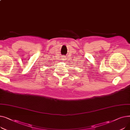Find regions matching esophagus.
Wrapping results in <instances>:
<instances>
[{
	"label": "esophagus",
	"instance_id": "esophagus-1",
	"mask_svg": "<svg viewBox=\"0 0 130 130\" xmlns=\"http://www.w3.org/2000/svg\"><path fill=\"white\" fill-rule=\"evenodd\" d=\"M62 58H63V60H65L66 59V57H65V56H64V55L63 56H62Z\"/></svg>",
	"mask_w": 130,
	"mask_h": 130
}]
</instances>
